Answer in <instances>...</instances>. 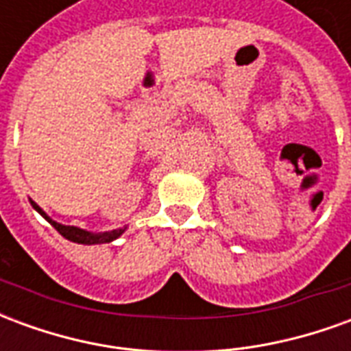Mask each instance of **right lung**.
I'll use <instances>...</instances> for the list:
<instances>
[{"mask_svg":"<svg viewBox=\"0 0 351 351\" xmlns=\"http://www.w3.org/2000/svg\"><path fill=\"white\" fill-rule=\"evenodd\" d=\"M32 206H34L37 213L41 214L45 220H49V223H52V228L56 229L58 233L62 237H65L67 241H73V243H79V244H101V243H110V241H114L118 237L122 235L123 229H116V231H110V233H103V235H93V233H88L84 229L79 228H73V226H62V223H58V221L50 220L47 214L43 213L39 206L35 205L34 201H29Z\"/></svg>","mask_w":351,"mask_h":351,"instance_id":"obj_1","label":"right lung"}]
</instances>
